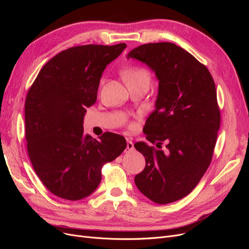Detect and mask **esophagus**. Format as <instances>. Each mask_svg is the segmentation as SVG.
I'll list each match as a JSON object with an SVG mask.
<instances>
[{
  "label": "esophagus",
  "instance_id": "1",
  "mask_svg": "<svg viewBox=\"0 0 249 249\" xmlns=\"http://www.w3.org/2000/svg\"><path fill=\"white\" fill-rule=\"evenodd\" d=\"M133 148H134V145H133V142H132V140L128 138V139H127V146H126L125 152L131 151V150H133Z\"/></svg>",
  "mask_w": 249,
  "mask_h": 249
}]
</instances>
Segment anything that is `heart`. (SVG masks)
<instances>
[{
    "label": "heart",
    "instance_id": "heart-1",
    "mask_svg": "<svg viewBox=\"0 0 249 249\" xmlns=\"http://www.w3.org/2000/svg\"><path fill=\"white\" fill-rule=\"evenodd\" d=\"M123 80L126 84L131 82H146L149 83L150 81V73L147 70L143 68L133 67L125 70L122 72Z\"/></svg>",
    "mask_w": 249,
    "mask_h": 249
}]
</instances>
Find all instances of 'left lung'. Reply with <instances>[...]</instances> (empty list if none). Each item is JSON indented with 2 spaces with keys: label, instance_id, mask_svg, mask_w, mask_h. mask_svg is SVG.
<instances>
[{
  "label": "left lung",
  "instance_id": "left-lung-1",
  "mask_svg": "<svg viewBox=\"0 0 249 249\" xmlns=\"http://www.w3.org/2000/svg\"><path fill=\"white\" fill-rule=\"evenodd\" d=\"M127 58L145 63L159 81L155 109L143 128L156 148L134 144L145 158L135 185L154 203H173L195 189L212 160L220 127L215 83L204 64L171 42L140 45Z\"/></svg>",
  "mask_w": 249,
  "mask_h": 249
}]
</instances>
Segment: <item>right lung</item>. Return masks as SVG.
Wrapping results in <instances>:
<instances>
[{
    "label": "right lung",
    "mask_w": 249,
    "mask_h": 249,
    "mask_svg": "<svg viewBox=\"0 0 249 249\" xmlns=\"http://www.w3.org/2000/svg\"><path fill=\"white\" fill-rule=\"evenodd\" d=\"M127 47L89 44L69 48L39 71L25 102L27 150L38 178L52 194L78 201L100 185L102 166L126 148L112 132H84L86 108L97 101L103 71Z\"/></svg>",
    "instance_id": "add662e5"
}]
</instances>
